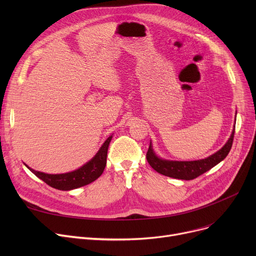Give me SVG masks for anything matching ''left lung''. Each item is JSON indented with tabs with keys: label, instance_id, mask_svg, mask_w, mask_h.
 Here are the masks:
<instances>
[{
	"label": "left lung",
	"instance_id": "1",
	"mask_svg": "<svg viewBox=\"0 0 256 256\" xmlns=\"http://www.w3.org/2000/svg\"><path fill=\"white\" fill-rule=\"evenodd\" d=\"M234 128L230 138L228 139V141L222 148L206 158L190 160V162H178V160H162L156 156L150 144V148L146 154V160L156 172L163 174L165 176L184 180H194L201 176V174H204V172L212 169L214 166L219 164L221 160H223L226 158L232 146L234 137Z\"/></svg>",
	"mask_w": 256,
	"mask_h": 256
}]
</instances>
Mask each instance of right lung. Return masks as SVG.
Returning a JSON list of instances; mask_svg holds the SVG:
<instances>
[{
    "instance_id": "add662e5",
    "label": "right lung",
    "mask_w": 256,
    "mask_h": 256,
    "mask_svg": "<svg viewBox=\"0 0 256 256\" xmlns=\"http://www.w3.org/2000/svg\"><path fill=\"white\" fill-rule=\"evenodd\" d=\"M112 136H110L104 141V143L102 144L96 156L91 160H89L87 164L72 172L63 174H48L44 172L35 171L29 168L28 166L26 167H28L38 178L44 180L52 188H55V189L62 191L76 189V188L91 184L102 176L106 164V154Z\"/></svg>"
}]
</instances>
